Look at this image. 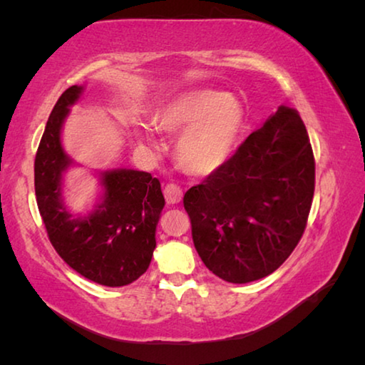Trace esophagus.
<instances>
[{
  "label": "esophagus",
  "instance_id": "34e87169",
  "mask_svg": "<svg viewBox=\"0 0 365 365\" xmlns=\"http://www.w3.org/2000/svg\"><path fill=\"white\" fill-rule=\"evenodd\" d=\"M164 196H165V201H168V205H178V202L182 201L183 191L180 187H178V185L169 183V185H165V188H164Z\"/></svg>",
  "mask_w": 365,
  "mask_h": 365
}]
</instances>
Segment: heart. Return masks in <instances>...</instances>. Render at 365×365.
Masks as SVG:
<instances>
[{
	"label": "heart",
	"instance_id": "1",
	"mask_svg": "<svg viewBox=\"0 0 365 365\" xmlns=\"http://www.w3.org/2000/svg\"><path fill=\"white\" fill-rule=\"evenodd\" d=\"M153 125L165 137H177V164L190 175L207 177L224 165L243 128V109L222 91L191 90L170 98L154 110ZM137 138L156 151L153 132L137 125Z\"/></svg>",
	"mask_w": 365,
	"mask_h": 365
}]
</instances>
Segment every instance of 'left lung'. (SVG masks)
Wrapping results in <instances>:
<instances>
[{
    "label": "left lung",
    "instance_id": "obj_1",
    "mask_svg": "<svg viewBox=\"0 0 365 365\" xmlns=\"http://www.w3.org/2000/svg\"><path fill=\"white\" fill-rule=\"evenodd\" d=\"M316 163L304 122L279 110L183 196L195 248L230 283L270 275L292 255L311 211Z\"/></svg>",
    "mask_w": 365,
    "mask_h": 365
}]
</instances>
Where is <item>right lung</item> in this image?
<instances>
[{
  "label": "right lung",
  "instance_id": "right-lung-1",
  "mask_svg": "<svg viewBox=\"0 0 365 365\" xmlns=\"http://www.w3.org/2000/svg\"><path fill=\"white\" fill-rule=\"evenodd\" d=\"M83 86L72 85L49 114L35 156L36 205L48 238L64 262L85 279L104 287H123L150 267L156 248V225L165 205L160 183L133 169L101 172L103 196L83 217L64 206L63 174L72 164L61 143V130Z\"/></svg>",
  "mask_w": 365,
  "mask_h": 365
}]
</instances>
